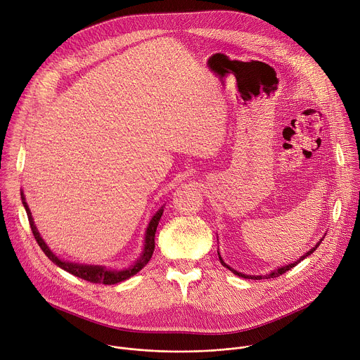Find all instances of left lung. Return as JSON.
<instances>
[{
	"label": "left lung",
	"instance_id": "left-lung-1",
	"mask_svg": "<svg viewBox=\"0 0 360 360\" xmlns=\"http://www.w3.org/2000/svg\"><path fill=\"white\" fill-rule=\"evenodd\" d=\"M323 237L325 236H322V238H319V242L315 245V248H312L311 250H308L304 256H301L297 262H294V263H291V264H285V266H281V267H277L276 270H273V271H270L269 274H266V276H249V274H243V273H240V271H237V270H234V269H231L229 264H226L224 262H223V259H221V256H220V253L217 252V255H219V260H220V263H221V266L223 267H226V269H229L233 274H236V276H238V277H242V278H249V280H262V278H274V277H278V276H281V274H284L285 271H288V270H291L292 267H295L298 263H301V260H304L305 257H308V256H311L316 249H318V246L322 243V240H323Z\"/></svg>",
	"mask_w": 360,
	"mask_h": 360
}]
</instances>
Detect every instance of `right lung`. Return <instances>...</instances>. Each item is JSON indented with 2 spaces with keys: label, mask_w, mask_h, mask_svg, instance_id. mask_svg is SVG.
Returning a JSON list of instances; mask_svg holds the SVG:
<instances>
[{
  "label": "right lung",
  "mask_w": 360,
  "mask_h": 360,
  "mask_svg": "<svg viewBox=\"0 0 360 360\" xmlns=\"http://www.w3.org/2000/svg\"><path fill=\"white\" fill-rule=\"evenodd\" d=\"M21 199H22V205L27 210V214H28V220H30V224H31V230L35 236V240L38 242L39 248L42 249V252L46 255V257L53 263L56 264L58 267H60L62 270L82 278V280H86V281H90V283H96V284H105V285H111V284H118L122 281H126L129 278H131L133 276H136L141 269H144L147 266V263L151 260L153 257V253H154V249H155V231H157V227H158V223H160V219L164 213V206H161L155 214L151 217L148 226H147V230H146V236H144V248H143V252L140 255V257L133 263L130 264L129 267H124V269H111V267H105V266H97V264H80V263H76V262H69V260H62L59 259L49 248L48 245L44 242V238L41 237L37 226H35V221H34V217H32V213L30 210V206L28 203L25 202V195L24 192L21 191Z\"/></svg>",
  "instance_id": "1"
}]
</instances>
